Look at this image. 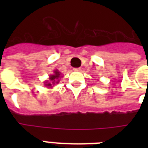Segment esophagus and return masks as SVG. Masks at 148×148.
Segmentation results:
<instances>
[{"label": "esophagus", "mask_w": 148, "mask_h": 148, "mask_svg": "<svg viewBox=\"0 0 148 148\" xmlns=\"http://www.w3.org/2000/svg\"><path fill=\"white\" fill-rule=\"evenodd\" d=\"M74 71H80L81 68L80 67H76V68H74Z\"/></svg>", "instance_id": "1"}]
</instances>
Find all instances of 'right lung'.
Listing matches in <instances>:
<instances>
[{"label": "right lung", "instance_id": "add662e5", "mask_svg": "<svg viewBox=\"0 0 148 148\" xmlns=\"http://www.w3.org/2000/svg\"><path fill=\"white\" fill-rule=\"evenodd\" d=\"M60 73L58 71H54V74L53 75H51L50 76V81H46L45 82V86H47L48 88H51L52 86H53L55 84L58 83V78L60 77Z\"/></svg>", "mask_w": 148, "mask_h": 148}]
</instances>
